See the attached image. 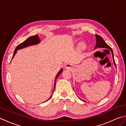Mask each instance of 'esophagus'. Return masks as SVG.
<instances>
[{"mask_svg":"<svg viewBox=\"0 0 126 126\" xmlns=\"http://www.w3.org/2000/svg\"><path fill=\"white\" fill-rule=\"evenodd\" d=\"M65 67L66 69L70 68V65H69V64H66L65 65Z\"/></svg>","mask_w":126,"mask_h":126,"instance_id":"1","label":"esophagus"}]
</instances>
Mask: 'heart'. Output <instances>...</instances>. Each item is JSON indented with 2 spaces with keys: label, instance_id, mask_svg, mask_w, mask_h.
I'll use <instances>...</instances> for the list:
<instances>
[{
  "label": "heart",
  "instance_id": "1",
  "mask_svg": "<svg viewBox=\"0 0 126 126\" xmlns=\"http://www.w3.org/2000/svg\"><path fill=\"white\" fill-rule=\"evenodd\" d=\"M81 47H84L83 44H82V45H81Z\"/></svg>",
  "mask_w": 126,
  "mask_h": 126
}]
</instances>
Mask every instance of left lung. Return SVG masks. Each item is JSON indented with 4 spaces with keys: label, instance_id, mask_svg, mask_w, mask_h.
<instances>
[{
    "label": "left lung",
    "instance_id": "left-lung-1",
    "mask_svg": "<svg viewBox=\"0 0 126 126\" xmlns=\"http://www.w3.org/2000/svg\"><path fill=\"white\" fill-rule=\"evenodd\" d=\"M95 36L96 38V43L95 47H94V49H97V48H104V49H108L110 50V51L111 52L112 56H113L114 64L116 68V64H115V61H114V58L113 51V50H112L111 48L109 47L108 44H106V43L104 42V40L102 39V38L100 36L97 35V34H95ZM79 98L80 99V100H82V99H81L80 98ZM82 101H84V100H82ZM85 102H86V101H85Z\"/></svg>",
    "mask_w": 126,
    "mask_h": 126
}]
</instances>
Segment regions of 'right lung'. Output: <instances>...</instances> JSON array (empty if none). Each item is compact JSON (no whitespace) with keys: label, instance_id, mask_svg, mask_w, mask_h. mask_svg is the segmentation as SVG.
Segmentation results:
<instances>
[{"label":"right lung","instance_id":"1","mask_svg":"<svg viewBox=\"0 0 126 126\" xmlns=\"http://www.w3.org/2000/svg\"><path fill=\"white\" fill-rule=\"evenodd\" d=\"M40 42H41V40L39 39V38L38 34H36V35H35V36H31L30 37H29V38H28L27 39L25 40L24 42H23V43H20V44H19L18 46L16 47V49H15V51H14V53H13V56H12V60L13 58V57H14V56L16 54V53L17 52V51L18 50H20V49H23V48H25L26 47H28L29 46H32V45H37V44H39ZM62 71H63V69L62 68L61 70L59 71V72L57 74V75H56V76L55 80V83H54V88H53V91H54V90H55V84H56V79H57L58 77L61 74V73H62ZM51 96H52V95H51V96L49 97V98L48 99V100H47L46 101L50 100V98L51 97Z\"/></svg>","mask_w":126,"mask_h":126}]
</instances>
